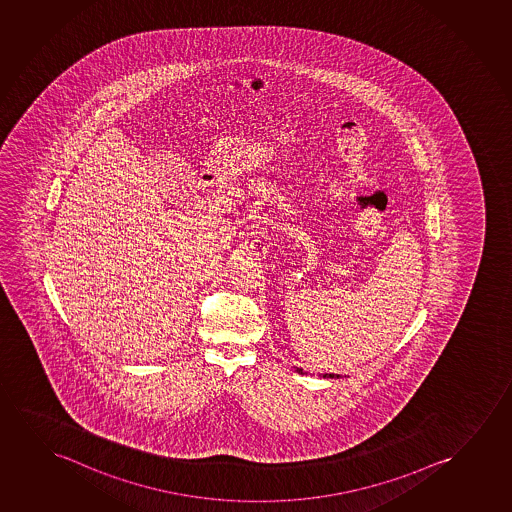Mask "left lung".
Instances as JSON below:
<instances>
[{"label": "left lung", "mask_w": 512, "mask_h": 512, "mask_svg": "<svg viewBox=\"0 0 512 512\" xmlns=\"http://www.w3.org/2000/svg\"><path fill=\"white\" fill-rule=\"evenodd\" d=\"M295 372H299V374H308L306 371H302L301 367H294ZM320 378H327V379H339L341 376L339 374H320Z\"/></svg>", "instance_id": "1"}]
</instances>
